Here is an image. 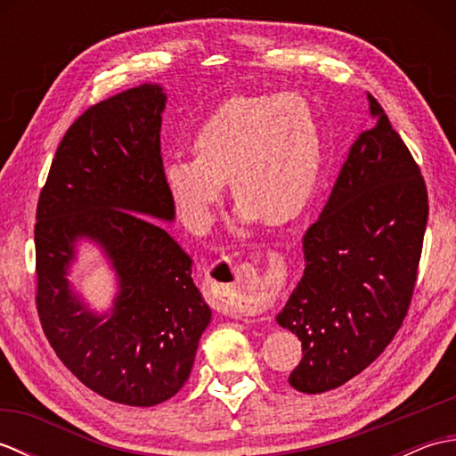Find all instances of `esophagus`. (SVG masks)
<instances>
[{"label":"esophagus","mask_w":456,"mask_h":456,"mask_svg":"<svg viewBox=\"0 0 456 456\" xmlns=\"http://www.w3.org/2000/svg\"><path fill=\"white\" fill-rule=\"evenodd\" d=\"M231 276H225V270L221 266L213 268L211 284L223 289V302L233 314L240 315H260L270 307L273 299V288L266 286L260 276L255 274V268L250 263H229ZM229 279V283H219L218 280Z\"/></svg>","instance_id":"34e87169"}]
</instances>
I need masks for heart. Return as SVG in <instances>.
<instances>
[{
  "instance_id": "1",
  "label": "heart",
  "mask_w": 456,
  "mask_h": 456,
  "mask_svg": "<svg viewBox=\"0 0 456 456\" xmlns=\"http://www.w3.org/2000/svg\"><path fill=\"white\" fill-rule=\"evenodd\" d=\"M193 152L164 162V183L191 227L211 225L227 180L240 201V219L286 225L314 198L323 168V133L302 95L240 94L201 121Z\"/></svg>"
}]
</instances>
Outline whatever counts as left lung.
Instances as JSON below:
<instances>
[{"label":"left lung","instance_id":"obj_1","mask_svg":"<svg viewBox=\"0 0 456 456\" xmlns=\"http://www.w3.org/2000/svg\"><path fill=\"white\" fill-rule=\"evenodd\" d=\"M374 125L353 142L322 217L304 235V276L276 322L302 341L292 388L322 394L370 366L413 297L429 216L419 164L370 92Z\"/></svg>","mask_w":456,"mask_h":456}]
</instances>
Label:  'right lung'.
<instances>
[{"label":"right lung","instance_id":"1","mask_svg":"<svg viewBox=\"0 0 456 456\" xmlns=\"http://www.w3.org/2000/svg\"><path fill=\"white\" fill-rule=\"evenodd\" d=\"M164 102L159 86H141L86 110L58 144L37 203L35 302L45 337L82 384L134 408L182 388L211 319L191 258L152 219L174 217L160 154ZM80 236L100 242L120 274L108 322L63 278Z\"/></svg>","mask_w":456,"mask_h":456}]
</instances>
